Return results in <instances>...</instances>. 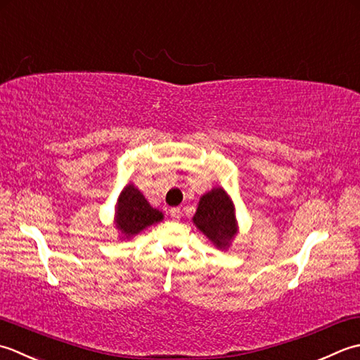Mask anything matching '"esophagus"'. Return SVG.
I'll list each match as a JSON object with an SVG mask.
<instances>
[{
  "label": "esophagus",
  "instance_id": "esophagus-1",
  "mask_svg": "<svg viewBox=\"0 0 360 360\" xmlns=\"http://www.w3.org/2000/svg\"><path fill=\"white\" fill-rule=\"evenodd\" d=\"M169 216L172 217V221H179V219L181 217V210L180 208L169 210Z\"/></svg>",
  "mask_w": 360,
  "mask_h": 360
}]
</instances>
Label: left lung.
<instances>
[{
    "label": "left lung",
    "instance_id": "8db88e82",
    "mask_svg": "<svg viewBox=\"0 0 360 360\" xmlns=\"http://www.w3.org/2000/svg\"><path fill=\"white\" fill-rule=\"evenodd\" d=\"M193 222L219 250H229L239 233L236 207L222 186L212 188L200 197Z\"/></svg>",
    "mask_w": 360,
    "mask_h": 360
}]
</instances>
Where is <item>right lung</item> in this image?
Segmentation results:
<instances>
[{
  "label": "right lung",
  "instance_id": "1",
  "mask_svg": "<svg viewBox=\"0 0 360 360\" xmlns=\"http://www.w3.org/2000/svg\"><path fill=\"white\" fill-rule=\"evenodd\" d=\"M165 214L153 208L134 183L121 191L115 207V229L121 239H131L148 226L163 221Z\"/></svg>",
  "mask_w": 360,
  "mask_h": 360
}]
</instances>
